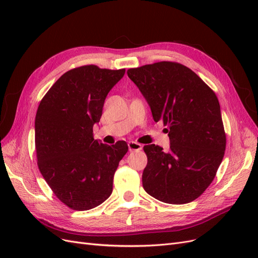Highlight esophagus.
Segmentation results:
<instances>
[{
    "instance_id": "34e87169",
    "label": "esophagus",
    "mask_w": 258,
    "mask_h": 258,
    "mask_svg": "<svg viewBox=\"0 0 258 258\" xmlns=\"http://www.w3.org/2000/svg\"><path fill=\"white\" fill-rule=\"evenodd\" d=\"M128 147H129L130 152H139L142 150V145L138 142H135V141L128 142Z\"/></svg>"
}]
</instances>
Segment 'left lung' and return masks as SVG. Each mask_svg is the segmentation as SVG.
<instances>
[{
	"label": "left lung",
	"instance_id": "left-lung-1",
	"mask_svg": "<svg viewBox=\"0 0 258 258\" xmlns=\"http://www.w3.org/2000/svg\"><path fill=\"white\" fill-rule=\"evenodd\" d=\"M151 107L154 120L167 124L169 152L144 146L142 183L159 201L183 205L212 183L224 157L226 136L214 91L187 67L161 61L127 71Z\"/></svg>",
	"mask_w": 258,
	"mask_h": 258
}]
</instances>
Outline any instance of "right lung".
Segmentation results:
<instances>
[{
  "label": "right lung",
  "instance_id": "right-lung-1",
  "mask_svg": "<svg viewBox=\"0 0 258 258\" xmlns=\"http://www.w3.org/2000/svg\"><path fill=\"white\" fill-rule=\"evenodd\" d=\"M124 72L92 64L70 70L38 105L37 166L57 198L73 210L93 209L111 196L114 173L128 152L124 141L103 144L92 130L107 93Z\"/></svg>",
  "mask_w": 258,
  "mask_h": 258
}]
</instances>
